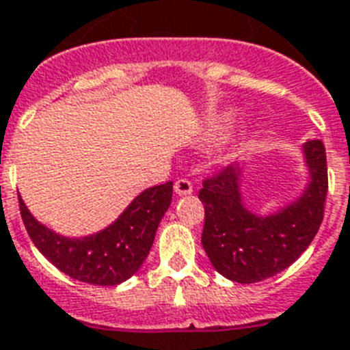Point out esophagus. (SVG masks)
Here are the masks:
<instances>
[{
	"label": "esophagus",
	"mask_w": 350,
	"mask_h": 350,
	"mask_svg": "<svg viewBox=\"0 0 350 350\" xmlns=\"http://www.w3.org/2000/svg\"><path fill=\"white\" fill-rule=\"evenodd\" d=\"M174 191L178 196H189L192 194V183L187 178H180V180H176Z\"/></svg>",
	"instance_id": "1"
}]
</instances>
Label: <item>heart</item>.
Listing matches in <instances>:
<instances>
[{
  "instance_id": "1",
  "label": "heart",
  "mask_w": 350,
  "mask_h": 350,
  "mask_svg": "<svg viewBox=\"0 0 350 350\" xmlns=\"http://www.w3.org/2000/svg\"><path fill=\"white\" fill-rule=\"evenodd\" d=\"M236 120H238V112H221L219 116L214 118L213 125H211V131H213L214 136H224L225 132H229L230 129H232Z\"/></svg>"
}]
</instances>
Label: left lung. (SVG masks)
<instances>
[{
	"label": "left lung",
	"instance_id": "left-lung-1",
	"mask_svg": "<svg viewBox=\"0 0 350 350\" xmlns=\"http://www.w3.org/2000/svg\"><path fill=\"white\" fill-rule=\"evenodd\" d=\"M310 181L301 196L280 213L258 216L241 202V167L229 165L203 181L202 245L216 271L230 282L256 283L285 271L314 239L323 221L327 156L321 139L304 145Z\"/></svg>",
	"mask_w": 350,
	"mask_h": 350
}]
</instances>
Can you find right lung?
I'll list each match as a JSON object with an SVG mask.
<instances>
[{
    "label": "right lung",
    "instance_id": "1",
    "mask_svg": "<svg viewBox=\"0 0 350 350\" xmlns=\"http://www.w3.org/2000/svg\"><path fill=\"white\" fill-rule=\"evenodd\" d=\"M25 229L40 252L67 276L92 285H118L136 274L152 247L158 225L172 202V181L143 191L107 229L65 238L41 225L19 198Z\"/></svg>",
    "mask_w": 350,
    "mask_h": 350
}]
</instances>
